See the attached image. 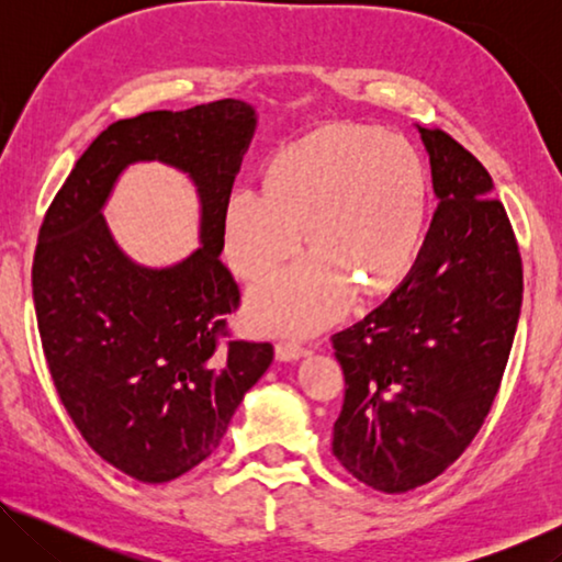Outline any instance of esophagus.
I'll return each instance as SVG.
<instances>
[{
	"instance_id": "1",
	"label": "esophagus",
	"mask_w": 562,
	"mask_h": 562,
	"mask_svg": "<svg viewBox=\"0 0 562 562\" xmlns=\"http://www.w3.org/2000/svg\"><path fill=\"white\" fill-rule=\"evenodd\" d=\"M274 355H278L280 361H294V359L307 355V349H304L300 341H294V339H282V341H278V347H274Z\"/></svg>"
}]
</instances>
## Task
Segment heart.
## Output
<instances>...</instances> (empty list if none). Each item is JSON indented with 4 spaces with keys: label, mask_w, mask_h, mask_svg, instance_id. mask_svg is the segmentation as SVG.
<instances>
[{
    "label": "heart",
    "mask_w": 562,
    "mask_h": 562,
    "mask_svg": "<svg viewBox=\"0 0 562 562\" xmlns=\"http://www.w3.org/2000/svg\"><path fill=\"white\" fill-rule=\"evenodd\" d=\"M429 186L406 138L369 126H329L280 148L265 190L235 188L225 203V255L258 280L307 240L315 250L250 290L247 317L272 335H310L339 319L359 282L384 292L424 247Z\"/></svg>",
    "instance_id": "1"
}]
</instances>
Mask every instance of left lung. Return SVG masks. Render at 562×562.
<instances>
[{
	"instance_id": "1",
	"label": "left lung",
	"mask_w": 562,
	"mask_h": 562,
	"mask_svg": "<svg viewBox=\"0 0 562 562\" xmlns=\"http://www.w3.org/2000/svg\"><path fill=\"white\" fill-rule=\"evenodd\" d=\"M416 128L439 198L422 252L376 310L331 337L347 384L331 451L382 493L434 481L473 441L522 302L518 243L488 170L446 131Z\"/></svg>"
}]
</instances>
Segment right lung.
Here are the masks:
<instances>
[{
	"label": "right lung",
	"instance_id": "right-lung-1",
	"mask_svg": "<svg viewBox=\"0 0 562 562\" xmlns=\"http://www.w3.org/2000/svg\"><path fill=\"white\" fill-rule=\"evenodd\" d=\"M255 126L237 99L111 123L44 215L32 292L54 386L91 449L140 483L205 461L272 364L270 341L227 339L240 290L221 262L225 203ZM140 159L183 169L202 198V247L170 269L133 263L100 213Z\"/></svg>",
	"mask_w": 562,
	"mask_h": 562
}]
</instances>
